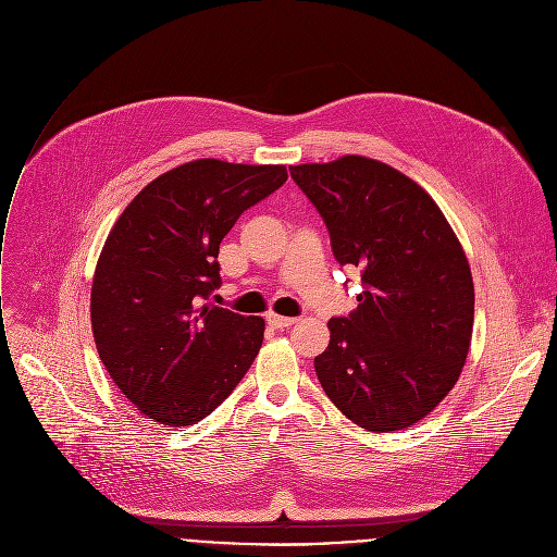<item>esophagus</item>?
Wrapping results in <instances>:
<instances>
[{
  "label": "esophagus",
  "mask_w": 557,
  "mask_h": 557,
  "mask_svg": "<svg viewBox=\"0 0 557 557\" xmlns=\"http://www.w3.org/2000/svg\"><path fill=\"white\" fill-rule=\"evenodd\" d=\"M268 322H270V326H274V329H287V326L296 324L298 318H287V315H278V313H268Z\"/></svg>",
  "instance_id": "1"
}]
</instances>
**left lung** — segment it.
<instances>
[{"label":"left lung","mask_w":557,"mask_h":557,"mask_svg":"<svg viewBox=\"0 0 557 557\" xmlns=\"http://www.w3.org/2000/svg\"><path fill=\"white\" fill-rule=\"evenodd\" d=\"M362 294L331 318L315 375L336 408L371 432L423 419L457 384L474 324L466 252L432 197L393 166L345 156L289 166Z\"/></svg>","instance_id":"8db88e82"}]
</instances>
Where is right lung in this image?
Segmentation results:
<instances>
[{
  "instance_id": "1",
  "label": "right lung",
  "mask_w": 557,
  "mask_h": 557,
  "mask_svg": "<svg viewBox=\"0 0 557 557\" xmlns=\"http://www.w3.org/2000/svg\"><path fill=\"white\" fill-rule=\"evenodd\" d=\"M285 180L281 164L186 162L147 184L111 228L91 283V331L107 373L149 419L197 423L255 362L263 318L208 298L221 285V239Z\"/></svg>"
}]
</instances>
